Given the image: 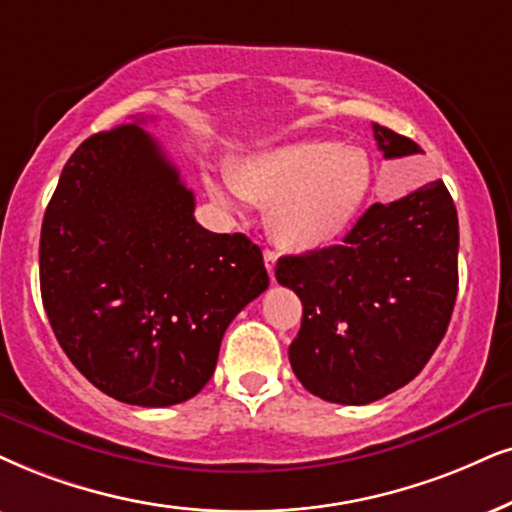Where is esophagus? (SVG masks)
Wrapping results in <instances>:
<instances>
[{
	"mask_svg": "<svg viewBox=\"0 0 512 512\" xmlns=\"http://www.w3.org/2000/svg\"><path fill=\"white\" fill-rule=\"evenodd\" d=\"M276 260H278V255H276L274 250H264V264H267V271H269L271 281H274V269H276Z\"/></svg>",
	"mask_w": 512,
	"mask_h": 512,
	"instance_id": "34e87169",
	"label": "esophagus"
}]
</instances>
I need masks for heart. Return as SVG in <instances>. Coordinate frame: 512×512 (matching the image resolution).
Here are the masks:
<instances>
[{
	"label": "heart",
	"instance_id": "b5f03b06",
	"mask_svg": "<svg viewBox=\"0 0 512 512\" xmlns=\"http://www.w3.org/2000/svg\"><path fill=\"white\" fill-rule=\"evenodd\" d=\"M371 172L361 148L307 139L250 155L229 179L243 198L269 203V229L283 248L314 252L338 243L357 222Z\"/></svg>",
	"mask_w": 512,
	"mask_h": 512
}]
</instances>
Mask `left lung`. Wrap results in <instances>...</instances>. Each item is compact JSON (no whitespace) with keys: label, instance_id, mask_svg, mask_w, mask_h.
I'll return each instance as SVG.
<instances>
[{"label":"left lung","instance_id":"left-lung-1","mask_svg":"<svg viewBox=\"0 0 512 512\" xmlns=\"http://www.w3.org/2000/svg\"><path fill=\"white\" fill-rule=\"evenodd\" d=\"M385 158L423 153L373 125ZM276 281L302 300L288 357L297 380L333 404L383 399L428 364L458 293V215L444 181L368 208L342 245L281 257Z\"/></svg>","mask_w":512,"mask_h":512}]
</instances>
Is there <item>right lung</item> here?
<instances>
[{
    "label": "right lung",
    "instance_id": "right-lung-1",
    "mask_svg": "<svg viewBox=\"0 0 512 512\" xmlns=\"http://www.w3.org/2000/svg\"><path fill=\"white\" fill-rule=\"evenodd\" d=\"M144 118L77 146L44 212L40 288L54 335L108 397H196L224 331L269 286L262 250L212 234Z\"/></svg>",
    "mask_w": 512,
    "mask_h": 512
}]
</instances>
